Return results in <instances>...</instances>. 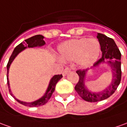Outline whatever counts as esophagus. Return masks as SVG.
<instances>
[{
  "mask_svg": "<svg viewBox=\"0 0 127 127\" xmlns=\"http://www.w3.org/2000/svg\"><path fill=\"white\" fill-rule=\"evenodd\" d=\"M70 69L69 68H65L64 69V71H63V75L64 76H65L69 72H70Z\"/></svg>",
  "mask_w": 127,
  "mask_h": 127,
  "instance_id": "1",
  "label": "esophagus"
}]
</instances>
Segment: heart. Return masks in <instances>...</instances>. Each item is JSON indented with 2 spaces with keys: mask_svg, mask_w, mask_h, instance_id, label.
<instances>
[{
  "mask_svg": "<svg viewBox=\"0 0 127 127\" xmlns=\"http://www.w3.org/2000/svg\"><path fill=\"white\" fill-rule=\"evenodd\" d=\"M100 51V43L94 38L71 39L58 47V52L63 60L76 61L82 66H89L95 63Z\"/></svg>",
  "mask_w": 127,
  "mask_h": 127,
  "instance_id": "b5f03b06",
  "label": "heart"
}]
</instances>
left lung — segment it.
Returning <instances> with one entry per match:
<instances>
[{
    "mask_svg": "<svg viewBox=\"0 0 127 127\" xmlns=\"http://www.w3.org/2000/svg\"><path fill=\"white\" fill-rule=\"evenodd\" d=\"M97 38L100 45L102 51V58L95 63L94 66H97L99 64L104 63V60L107 59V63L109 64L112 69L113 79L110 85L104 90L100 92H91L85 85V79L87 69H79L76 71L79 76L78 83L75 87V90L83 100L90 102H95L105 100L109 97L116 91L121 80V53L118 48L116 42L113 39L107 37L102 33H97Z\"/></svg>",
    "mask_w": 127,
    "mask_h": 127,
    "instance_id": "1",
    "label": "left lung"
}]
</instances>
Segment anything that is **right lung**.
Segmentation results:
<instances>
[{
	"mask_svg": "<svg viewBox=\"0 0 127 127\" xmlns=\"http://www.w3.org/2000/svg\"><path fill=\"white\" fill-rule=\"evenodd\" d=\"M44 36L42 35H36V36H32L30 38L26 39L25 41V42H21L20 44L18 45L16 47V48L14 49V51L12 52V54L10 56V58L9 59L8 61L7 65V85L8 88H9V91L11 95H12L13 97L15 98V100L18 101L19 103L23 104L25 106H27V107H39V106H41V105H44L45 104H46L48 100L50 99L51 95L54 93V91L55 90V87H56V85L57 84V82L63 78L62 74L61 75H55L52 77V78L50 80L49 82V85L46 93L45 95L42 96V97H40V99L37 100L32 102H23V101H20L19 100L16 99V97H14L13 94H11V90L9 89V78H8V73H9V66L11 63L13 62L14 60V58L17 56V55L21 52L22 51H23L25 49H26L27 47H41L45 45V42L44 41Z\"/></svg>",
	"mask_w": 127,
	"mask_h": 127,
	"instance_id": "right-lung-1",
	"label": "right lung"
}]
</instances>
